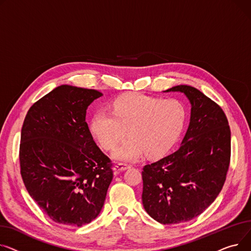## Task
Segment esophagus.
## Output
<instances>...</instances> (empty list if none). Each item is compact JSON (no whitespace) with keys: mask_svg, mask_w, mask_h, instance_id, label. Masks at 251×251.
<instances>
[{"mask_svg":"<svg viewBox=\"0 0 251 251\" xmlns=\"http://www.w3.org/2000/svg\"><path fill=\"white\" fill-rule=\"evenodd\" d=\"M128 168H130V165H128V164H126V163H117V164L114 165L113 170H114L115 173H119V172L125 171V170H126V169H128Z\"/></svg>","mask_w":251,"mask_h":251,"instance_id":"obj_1","label":"esophagus"}]
</instances>
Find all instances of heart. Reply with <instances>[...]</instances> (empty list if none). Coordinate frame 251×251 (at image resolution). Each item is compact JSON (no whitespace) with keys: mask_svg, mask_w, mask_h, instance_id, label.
Segmentation results:
<instances>
[{"mask_svg":"<svg viewBox=\"0 0 251 251\" xmlns=\"http://www.w3.org/2000/svg\"><path fill=\"white\" fill-rule=\"evenodd\" d=\"M186 120V110L177 99L161 100L139 93L117 98L108 110L97 111L91 121V131L107 151L113 150L129 136L113 154L122 161H136L144 153L156 158L164 155L178 139Z\"/></svg>","mask_w":251,"mask_h":251,"instance_id":"b5f03b06","label":"heart"}]
</instances>
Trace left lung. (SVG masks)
Returning a JSON list of instances; mask_svg holds the SVG:
<instances>
[{
    "label": "left lung",
    "mask_w": 251,
    "mask_h": 251,
    "mask_svg": "<svg viewBox=\"0 0 251 251\" xmlns=\"http://www.w3.org/2000/svg\"><path fill=\"white\" fill-rule=\"evenodd\" d=\"M191 104L190 122L177 151L145 165L142 201L161 224L187 222L201 215L222 189L231 157L228 120L215 101L197 88L179 85Z\"/></svg>",
    "instance_id": "8db88e82"
}]
</instances>
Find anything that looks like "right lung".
<instances>
[{"label":"right lung","mask_w":251,"mask_h":251,"mask_svg":"<svg viewBox=\"0 0 251 251\" xmlns=\"http://www.w3.org/2000/svg\"><path fill=\"white\" fill-rule=\"evenodd\" d=\"M102 96L62 85L29 108L21 129L20 172L28 194L55 223L81 227L100 213L113 178L86 110Z\"/></svg>","instance_id":"right-lung-1"}]
</instances>
